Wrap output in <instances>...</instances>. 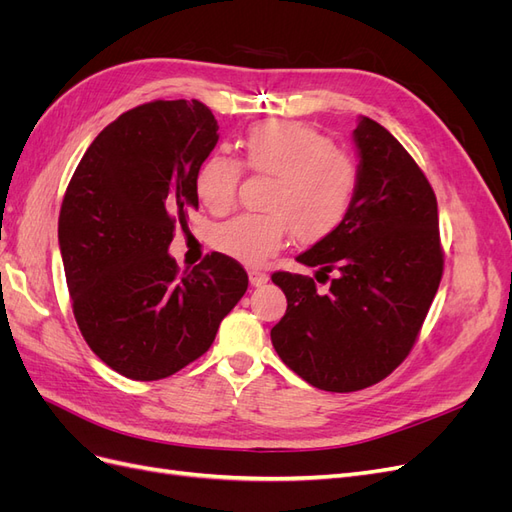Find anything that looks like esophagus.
Returning a JSON list of instances; mask_svg holds the SVG:
<instances>
[{"label": "esophagus", "instance_id": "1", "mask_svg": "<svg viewBox=\"0 0 512 512\" xmlns=\"http://www.w3.org/2000/svg\"><path fill=\"white\" fill-rule=\"evenodd\" d=\"M247 275H250V284L256 286V288H258V286H265V284L269 282V275L262 273V271H256V269H252Z\"/></svg>", "mask_w": 512, "mask_h": 512}]
</instances>
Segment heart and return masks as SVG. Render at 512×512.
<instances>
[{"label":"heart","instance_id":"b5f03b06","mask_svg":"<svg viewBox=\"0 0 512 512\" xmlns=\"http://www.w3.org/2000/svg\"><path fill=\"white\" fill-rule=\"evenodd\" d=\"M245 164L273 177L265 215H239L215 230V247L247 267H258L286 243L288 232L303 243L327 239L342 226L359 188V168L327 136L299 121H258L243 136ZM241 162L213 151L200 162L196 194L213 213L237 196Z\"/></svg>","mask_w":512,"mask_h":512}]
</instances>
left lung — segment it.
<instances>
[{"label": "left lung", "instance_id": "left-lung-1", "mask_svg": "<svg viewBox=\"0 0 512 512\" xmlns=\"http://www.w3.org/2000/svg\"><path fill=\"white\" fill-rule=\"evenodd\" d=\"M359 158L354 203L333 235L297 256L312 277L273 273L286 314L271 329L280 359L316 389L361 391L406 359L442 280L438 203L423 170L369 117L352 132Z\"/></svg>", "mask_w": 512, "mask_h": 512}]
</instances>
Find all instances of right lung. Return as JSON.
<instances>
[{
	"label": "right lung",
	"instance_id": "add662e5",
	"mask_svg": "<svg viewBox=\"0 0 512 512\" xmlns=\"http://www.w3.org/2000/svg\"><path fill=\"white\" fill-rule=\"evenodd\" d=\"M220 126L192 100L123 113L76 166L59 213V252L89 348L132 380H162L213 344L247 290L220 252L179 273L168 245L198 209L194 177Z\"/></svg>",
	"mask_w": 512,
	"mask_h": 512
}]
</instances>
